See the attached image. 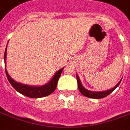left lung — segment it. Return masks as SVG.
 <instances>
[{
  "instance_id": "8db88e82",
  "label": "left lung",
  "mask_w": 130,
  "mask_h": 130,
  "mask_svg": "<svg viewBox=\"0 0 130 130\" xmlns=\"http://www.w3.org/2000/svg\"><path fill=\"white\" fill-rule=\"evenodd\" d=\"M76 79H77V82H78V89H79V91L80 92V93L84 95V96H86L88 98H94V99H100V98H103L106 97L107 96H108L109 94H111V92H113L117 87L120 84L122 80L120 81V82L118 83L116 86L114 88H113L111 90H109L107 91H104V92H91L90 90H88L86 89H85L83 87L82 84H81V82H80V78L76 75Z\"/></svg>"
}]
</instances>
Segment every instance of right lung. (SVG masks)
I'll list each match as a JSON object with an SVG mask.
<instances>
[{
    "instance_id": "obj_1",
    "label": "right lung",
    "mask_w": 130,
    "mask_h": 130,
    "mask_svg": "<svg viewBox=\"0 0 130 130\" xmlns=\"http://www.w3.org/2000/svg\"><path fill=\"white\" fill-rule=\"evenodd\" d=\"M6 48L5 49V55H4V60H5V63H6ZM63 70V68L60 69V70L56 73L55 75L54 76L53 78L50 82H48L47 84L42 86H28L25 84H22L19 83V82H15L13 79L10 78L8 72L6 71V65H5V72H6V75L8 78V80L9 81L10 84L14 88L19 92V93L22 94V95H24L25 96H27L32 98H42L44 96H47L50 95L55 90L57 86L58 81L60 76Z\"/></svg>"
}]
</instances>
